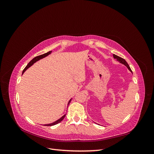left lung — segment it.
<instances>
[{
	"mask_svg": "<svg viewBox=\"0 0 154 154\" xmlns=\"http://www.w3.org/2000/svg\"><path fill=\"white\" fill-rule=\"evenodd\" d=\"M113 57H114V58L116 60H117V61H118L120 63H122V64H123V65H124V66H125L126 67H127L128 68V69L129 70V71L132 73V71L131 69H130V66H128V64L127 63V62L125 61V60H124L123 58H121V57H118V56L116 55V54H113Z\"/></svg>",
	"mask_w": 154,
	"mask_h": 154,
	"instance_id": "left-lung-1",
	"label": "left lung"
}]
</instances>
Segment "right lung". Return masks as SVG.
I'll return each instance as SVG.
<instances>
[{
    "label": "right lung",
    "mask_w": 154,
    "mask_h": 154,
    "mask_svg": "<svg viewBox=\"0 0 154 154\" xmlns=\"http://www.w3.org/2000/svg\"><path fill=\"white\" fill-rule=\"evenodd\" d=\"M51 53H52V51H49V52H48V53H45V54H42V55H40V56H38V57H35L33 59H32V60H31V61L29 62V63L27 65V66L24 68V69L23 70V71H22V74L24 73V72L26 71V70L28 69V68H29L31 66H32V65H33L35 62H38V60H40V59H42V58H45V57H48V55H49L50 54H51ZM71 100L72 99H71L69 101V102H68V104H67V105H69V104L71 103ZM66 114H64L62 117H61L59 119H58V120H57L56 121V122H53V123H49V124H45V125H44V126H53V125H57V124H58V123H59L60 122H61L64 119V118L66 117Z\"/></svg>",
    "instance_id": "obj_1"
}]
</instances>
